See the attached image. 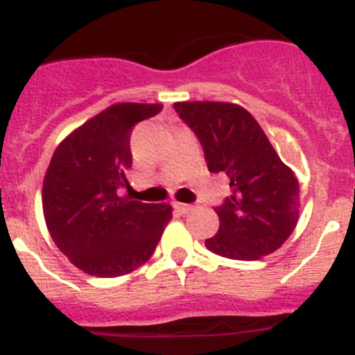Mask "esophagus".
Instances as JSON below:
<instances>
[{"mask_svg": "<svg viewBox=\"0 0 355 355\" xmlns=\"http://www.w3.org/2000/svg\"><path fill=\"white\" fill-rule=\"evenodd\" d=\"M173 207H175V211L180 212V214H187V212H189L191 209H193V205H189V203H178V202H175Z\"/></svg>", "mask_w": 355, "mask_h": 355, "instance_id": "1", "label": "esophagus"}]
</instances>
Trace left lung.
I'll return each instance as SVG.
<instances>
[{"label": "left lung", "instance_id": "obj_1", "mask_svg": "<svg viewBox=\"0 0 355 355\" xmlns=\"http://www.w3.org/2000/svg\"><path fill=\"white\" fill-rule=\"evenodd\" d=\"M175 110L198 137L209 171L230 178V196L214 209L220 229L205 246L236 261L280 248L297 227L300 186L254 116L223 101H178Z\"/></svg>", "mask_w": 355, "mask_h": 355}]
</instances>
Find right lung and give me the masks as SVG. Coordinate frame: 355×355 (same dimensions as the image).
Here are the masks:
<instances>
[{
	"label": "right lung",
	"instance_id": "1",
	"mask_svg": "<svg viewBox=\"0 0 355 355\" xmlns=\"http://www.w3.org/2000/svg\"><path fill=\"white\" fill-rule=\"evenodd\" d=\"M160 103H116L71 132L42 184V211L55 245L94 277L126 275L155 252L171 220L168 203L121 196L132 168L130 134Z\"/></svg>",
	"mask_w": 355,
	"mask_h": 355
}]
</instances>
